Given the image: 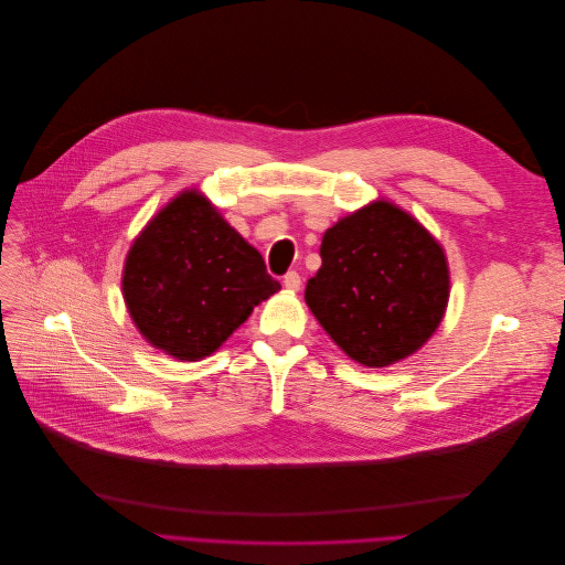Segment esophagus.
<instances>
[{
  "instance_id": "1",
  "label": "esophagus",
  "mask_w": 565,
  "mask_h": 565,
  "mask_svg": "<svg viewBox=\"0 0 565 565\" xmlns=\"http://www.w3.org/2000/svg\"><path fill=\"white\" fill-rule=\"evenodd\" d=\"M282 285L289 289V291H299L301 289V276L297 271H289L285 278H282Z\"/></svg>"
}]
</instances>
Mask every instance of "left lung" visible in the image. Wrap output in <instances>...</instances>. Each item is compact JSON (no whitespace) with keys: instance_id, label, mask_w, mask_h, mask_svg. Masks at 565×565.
<instances>
[{"instance_id":"left-lung-1","label":"left lung","mask_w":565,"mask_h":565,"mask_svg":"<svg viewBox=\"0 0 565 565\" xmlns=\"http://www.w3.org/2000/svg\"><path fill=\"white\" fill-rule=\"evenodd\" d=\"M306 303L342 352L384 367L420 349L448 303L444 248L416 218L380 200L324 232Z\"/></svg>"}]
</instances>
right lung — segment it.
<instances>
[{"instance_id":"obj_1","label":"right lung","mask_w":565,"mask_h":565,"mask_svg":"<svg viewBox=\"0 0 565 565\" xmlns=\"http://www.w3.org/2000/svg\"><path fill=\"white\" fill-rule=\"evenodd\" d=\"M121 287L132 321L156 349L179 361H200L280 282L216 206L185 191L132 241Z\"/></svg>"}]
</instances>
